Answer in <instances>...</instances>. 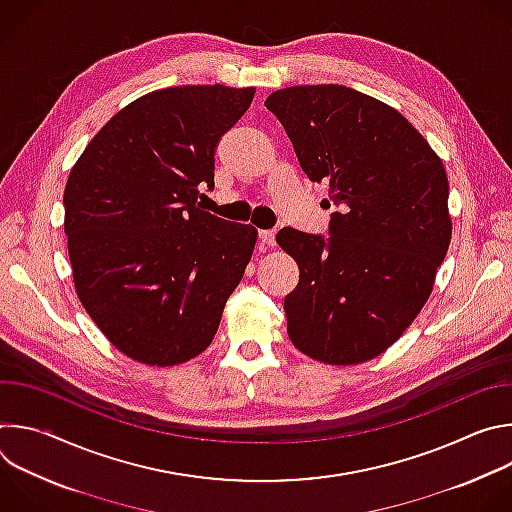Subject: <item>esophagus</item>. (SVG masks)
Masks as SVG:
<instances>
[{"mask_svg": "<svg viewBox=\"0 0 512 512\" xmlns=\"http://www.w3.org/2000/svg\"><path fill=\"white\" fill-rule=\"evenodd\" d=\"M259 241L267 247L275 245V231H259Z\"/></svg>", "mask_w": 512, "mask_h": 512, "instance_id": "obj_1", "label": "esophagus"}]
</instances>
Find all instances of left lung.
Here are the masks:
<instances>
[{
  "instance_id": "obj_1",
  "label": "left lung",
  "mask_w": 512,
  "mask_h": 512,
  "mask_svg": "<svg viewBox=\"0 0 512 512\" xmlns=\"http://www.w3.org/2000/svg\"><path fill=\"white\" fill-rule=\"evenodd\" d=\"M265 107L340 206L328 239L291 227L275 237L300 267L283 302L287 334L320 362H367L411 326L448 253L446 168L399 111L354 89L289 87Z\"/></svg>"
}]
</instances>
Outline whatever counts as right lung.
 <instances>
[{"label":"right lung","mask_w":512,"mask_h":512,"mask_svg":"<svg viewBox=\"0 0 512 512\" xmlns=\"http://www.w3.org/2000/svg\"><path fill=\"white\" fill-rule=\"evenodd\" d=\"M255 87L186 85L113 115L72 166L64 233L87 314L129 358L174 367L214 338L257 231L202 210L214 150Z\"/></svg>","instance_id":"right-lung-1"}]
</instances>
